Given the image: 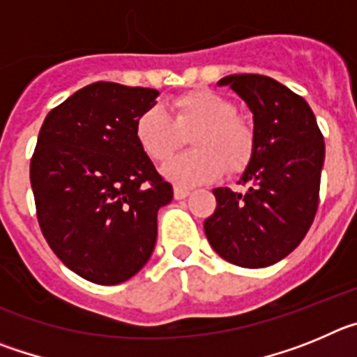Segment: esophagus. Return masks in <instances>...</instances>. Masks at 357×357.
<instances>
[{"label":"esophagus","instance_id":"34e87169","mask_svg":"<svg viewBox=\"0 0 357 357\" xmlns=\"http://www.w3.org/2000/svg\"><path fill=\"white\" fill-rule=\"evenodd\" d=\"M173 197H175V200H184V198L189 197V191H188V189L175 188V189H173Z\"/></svg>","mask_w":357,"mask_h":357}]
</instances>
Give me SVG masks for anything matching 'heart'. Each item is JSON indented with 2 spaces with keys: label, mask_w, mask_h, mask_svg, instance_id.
<instances>
[{
  "label": "heart",
  "mask_w": 357,
  "mask_h": 357,
  "mask_svg": "<svg viewBox=\"0 0 357 357\" xmlns=\"http://www.w3.org/2000/svg\"><path fill=\"white\" fill-rule=\"evenodd\" d=\"M195 151L182 153L164 164L162 175L176 188L207 184L225 173L239 172L254 153V132L238 118V107L223 94L197 89L172 102V112L162 105L148 107L135 121V137L155 162H164L194 132Z\"/></svg>",
  "instance_id": "heart-1"
}]
</instances>
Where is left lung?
Listing matches in <instances>:
<instances>
[{
	"label": "left lung",
	"instance_id": "1",
	"mask_svg": "<svg viewBox=\"0 0 357 357\" xmlns=\"http://www.w3.org/2000/svg\"><path fill=\"white\" fill-rule=\"evenodd\" d=\"M254 114V153L238 184L213 189L216 211L204 222L211 247L236 266L264 268L291 254L318 209L324 135L304 98L263 75H229Z\"/></svg>",
	"mask_w": 357,
	"mask_h": 357
}]
</instances>
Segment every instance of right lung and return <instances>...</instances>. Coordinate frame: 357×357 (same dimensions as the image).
I'll use <instances>...</instances> for the list:
<instances>
[{
	"mask_svg": "<svg viewBox=\"0 0 357 357\" xmlns=\"http://www.w3.org/2000/svg\"><path fill=\"white\" fill-rule=\"evenodd\" d=\"M159 91L94 82L50 110L30 162L37 220L69 270L96 284L130 279L150 259L157 213L173 188L135 137Z\"/></svg>",
	"mask_w": 357,
	"mask_h": 357,
	"instance_id": "right-lung-1",
	"label": "right lung"
}]
</instances>
